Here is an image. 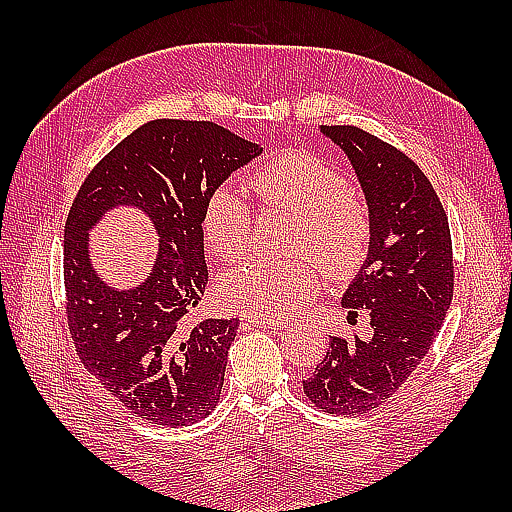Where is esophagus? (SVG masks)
Here are the masks:
<instances>
[{"label":"esophagus","mask_w":512,"mask_h":512,"mask_svg":"<svg viewBox=\"0 0 512 512\" xmlns=\"http://www.w3.org/2000/svg\"><path fill=\"white\" fill-rule=\"evenodd\" d=\"M246 323L255 325V328H266V330H284L286 328V321H259V319H246Z\"/></svg>","instance_id":"obj_1"}]
</instances>
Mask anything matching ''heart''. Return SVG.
<instances>
[{"instance_id":"1","label":"heart","mask_w":512,"mask_h":512,"mask_svg":"<svg viewBox=\"0 0 512 512\" xmlns=\"http://www.w3.org/2000/svg\"><path fill=\"white\" fill-rule=\"evenodd\" d=\"M266 209L292 217L290 246L308 250L286 259L257 257L222 277L228 308L259 321L290 319L312 299L323 273L334 279L358 268L369 246V211L345 187L330 162L308 151H288L266 162L248 180ZM202 233L217 257L235 259L250 244V211L233 189H217L202 209Z\"/></svg>"}]
</instances>
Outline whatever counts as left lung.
<instances>
[{"label": "left lung", "mask_w": 512, "mask_h": 512, "mask_svg": "<svg viewBox=\"0 0 512 512\" xmlns=\"http://www.w3.org/2000/svg\"><path fill=\"white\" fill-rule=\"evenodd\" d=\"M319 129L341 147L365 195L367 257L341 306L350 314L365 308L374 334L330 336L303 391L325 411L356 416L394 396L431 350L453 299L451 233L436 191L411 158L352 125Z\"/></svg>", "instance_id": "8db88e82"}]
</instances>
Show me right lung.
I'll return each instance as SVG.
<instances>
[{
	"label": "right lung",
	"instance_id": "right-lung-1",
	"mask_svg": "<svg viewBox=\"0 0 512 512\" xmlns=\"http://www.w3.org/2000/svg\"><path fill=\"white\" fill-rule=\"evenodd\" d=\"M262 151L209 121L160 118L121 140L76 193L63 233L70 334L83 365L140 418L182 427L220 400L239 319L182 321L209 284L204 204ZM116 208L138 210L159 239L148 275L123 289L102 279L89 248Z\"/></svg>",
	"mask_w": 512,
	"mask_h": 512
}]
</instances>
